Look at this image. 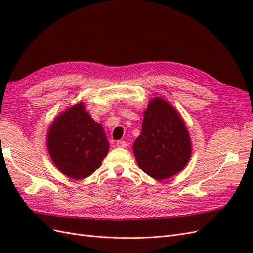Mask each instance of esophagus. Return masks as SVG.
<instances>
[{
    "label": "esophagus",
    "mask_w": 253,
    "mask_h": 253,
    "mask_svg": "<svg viewBox=\"0 0 253 253\" xmlns=\"http://www.w3.org/2000/svg\"><path fill=\"white\" fill-rule=\"evenodd\" d=\"M116 147L118 148H126V142L125 140H119L116 142Z\"/></svg>",
    "instance_id": "1"
}]
</instances>
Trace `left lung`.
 <instances>
[{
    "label": "left lung",
    "instance_id": "obj_1",
    "mask_svg": "<svg viewBox=\"0 0 253 253\" xmlns=\"http://www.w3.org/2000/svg\"><path fill=\"white\" fill-rule=\"evenodd\" d=\"M133 152L140 169L156 180L170 178L187 166L192 153L188 128L178 111L163 98H153L144 110Z\"/></svg>",
    "mask_w": 253,
    "mask_h": 253
}]
</instances>
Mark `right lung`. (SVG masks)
Instances as JSON below:
<instances>
[{"instance_id":"add662e5","label":"right lung","mask_w":253,"mask_h":253,"mask_svg":"<svg viewBox=\"0 0 253 253\" xmlns=\"http://www.w3.org/2000/svg\"><path fill=\"white\" fill-rule=\"evenodd\" d=\"M46 144L57 169L72 179H83L101 166L110 149L103 126L83 102L61 112L47 131Z\"/></svg>"}]
</instances>
